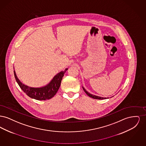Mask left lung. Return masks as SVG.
I'll return each mask as SVG.
<instances>
[{"label": "left lung", "instance_id": "8db88e82", "mask_svg": "<svg viewBox=\"0 0 146 146\" xmlns=\"http://www.w3.org/2000/svg\"><path fill=\"white\" fill-rule=\"evenodd\" d=\"M83 89L84 91H85V92L89 96V97H91L92 98H94V99H97V100H104V99H107L106 97H100V96H96V95H94L92 94H91L89 92H88L85 89V88L83 86Z\"/></svg>", "mask_w": 146, "mask_h": 146}]
</instances>
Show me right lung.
Here are the masks:
<instances>
[{"label":"right lung","instance_id":"obj_1","mask_svg":"<svg viewBox=\"0 0 146 146\" xmlns=\"http://www.w3.org/2000/svg\"><path fill=\"white\" fill-rule=\"evenodd\" d=\"M67 70L68 68H66L64 71L59 72L54 76L49 83L40 88H32L25 85L17 78L15 70L14 73L16 82L27 96L37 100H46L51 99L55 95L61 85L64 74Z\"/></svg>","mask_w":146,"mask_h":146}]
</instances>
